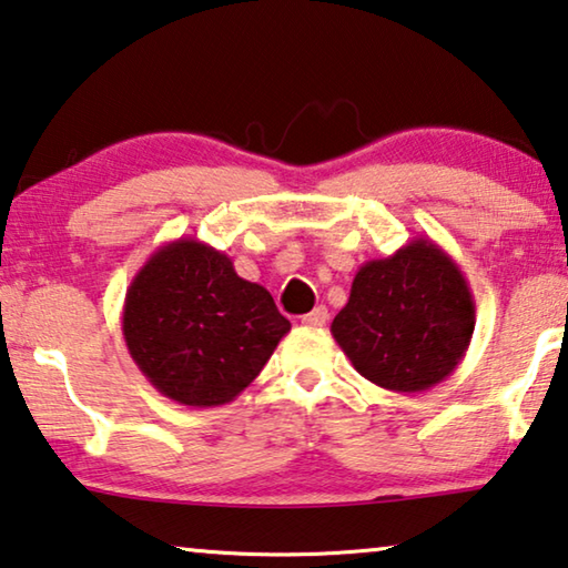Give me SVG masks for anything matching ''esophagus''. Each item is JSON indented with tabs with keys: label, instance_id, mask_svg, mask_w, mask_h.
<instances>
[{
	"label": "esophagus",
	"instance_id": "1",
	"mask_svg": "<svg viewBox=\"0 0 568 568\" xmlns=\"http://www.w3.org/2000/svg\"><path fill=\"white\" fill-rule=\"evenodd\" d=\"M328 321V308L326 306H316L306 316H301V324L303 326H326Z\"/></svg>",
	"mask_w": 568,
	"mask_h": 568
}]
</instances>
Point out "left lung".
Listing matches in <instances>:
<instances>
[{
    "mask_svg": "<svg viewBox=\"0 0 568 568\" xmlns=\"http://www.w3.org/2000/svg\"><path fill=\"white\" fill-rule=\"evenodd\" d=\"M332 334L354 369L393 393H423L459 367L474 334V295L448 252L416 236L369 260Z\"/></svg>",
    "mask_w": 568,
    "mask_h": 568,
    "instance_id": "left-lung-1",
    "label": "left lung"
}]
</instances>
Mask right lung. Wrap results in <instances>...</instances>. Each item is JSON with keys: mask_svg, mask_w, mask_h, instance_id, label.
Wrapping results in <instances>:
<instances>
[{"mask_svg": "<svg viewBox=\"0 0 568 568\" xmlns=\"http://www.w3.org/2000/svg\"><path fill=\"white\" fill-rule=\"evenodd\" d=\"M287 332L265 287L191 236L152 252L124 295L126 352L160 395L189 408L232 403Z\"/></svg>", "mask_w": 568, "mask_h": 568, "instance_id": "1", "label": "right lung"}]
</instances>
